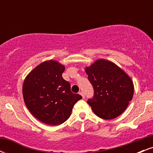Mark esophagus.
Listing matches in <instances>:
<instances>
[{"label":"esophagus","mask_w":153,"mask_h":153,"mask_svg":"<svg viewBox=\"0 0 153 153\" xmlns=\"http://www.w3.org/2000/svg\"><path fill=\"white\" fill-rule=\"evenodd\" d=\"M79 94H80L82 96V97L83 98V99H85V94H84L83 92H80L79 93Z\"/></svg>","instance_id":"obj_1"}]
</instances>
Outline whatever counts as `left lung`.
Listing matches in <instances>:
<instances>
[{"label": "left lung", "instance_id": "1", "mask_svg": "<svg viewBox=\"0 0 153 153\" xmlns=\"http://www.w3.org/2000/svg\"><path fill=\"white\" fill-rule=\"evenodd\" d=\"M94 95L87 103L100 118L112 119L122 114L131 101L134 85L131 79L114 63L100 59L85 68Z\"/></svg>", "mask_w": 153, "mask_h": 153}]
</instances>
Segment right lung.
I'll return each instance as SVG.
<instances>
[{
  "mask_svg": "<svg viewBox=\"0 0 153 153\" xmlns=\"http://www.w3.org/2000/svg\"><path fill=\"white\" fill-rule=\"evenodd\" d=\"M65 66L57 61H45L26 76L23 96L34 117L49 125H59L70 117L75 103L82 96L73 94L71 84L62 76Z\"/></svg>",
  "mask_w": 153,
  "mask_h": 153,
  "instance_id": "right-lung-1",
  "label": "right lung"
}]
</instances>
